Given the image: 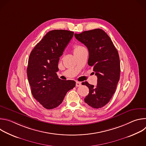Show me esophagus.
<instances>
[{
	"instance_id": "esophagus-1",
	"label": "esophagus",
	"mask_w": 146,
	"mask_h": 146,
	"mask_svg": "<svg viewBox=\"0 0 146 146\" xmlns=\"http://www.w3.org/2000/svg\"><path fill=\"white\" fill-rule=\"evenodd\" d=\"M81 86V83L80 82H78V81H76V86L77 87H80Z\"/></svg>"
}]
</instances>
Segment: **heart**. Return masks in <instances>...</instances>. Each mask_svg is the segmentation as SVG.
Segmentation results:
<instances>
[{"instance_id": "heart-1", "label": "heart", "mask_w": 146, "mask_h": 146, "mask_svg": "<svg viewBox=\"0 0 146 146\" xmlns=\"http://www.w3.org/2000/svg\"><path fill=\"white\" fill-rule=\"evenodd\" d=\"M84 47L81 46H79V45H75V46H74V47H73V52H74V54H75L76 52H78V51H81V50L84 49Z\"/></svg>"}]
</instances>
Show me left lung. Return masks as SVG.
<instances>
[{
    "mask_svg": "<svg viewBox=\"0 0 146 146\" xmlns=\"http://www.w3.org/2000/svg\"><path fill=\"white\" fill-rule=\"evenodd\" d=\"M89 51L88 64L93 67L97 76V86L87 81L84 84L90 91L84 101L93 108L99 109L109 103L114 95L120 76V62L118 51L108 34L100 29L74 34Z\"/></svg>",
    "mask_w": 146,
    "mask_h": 146,
    "instance_id": "left-lung-1",
    "label": "left lung"
}]
</instances>
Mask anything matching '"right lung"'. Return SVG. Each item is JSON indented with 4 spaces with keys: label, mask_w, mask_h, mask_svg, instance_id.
Segmentation results:
<instances>
[{
    "label": "right lung",
    "mask_w": 146,
    "mask_h": 146,
    "mask_svg": "<svg viewBox=\"0 0 146 146\" xmlns=\"http://www.w3.org/2000/svg\"><path fill=\"white\" fill-rule=\"evenodd\" d=\"M74 32L66 30L48 32L31 51L27 76L33 96L47 109L58 107L66 93L76 86L73 80L58 78L59 57Z\"/></svg>",
    "instance_id": "1"
}]
</instances>
